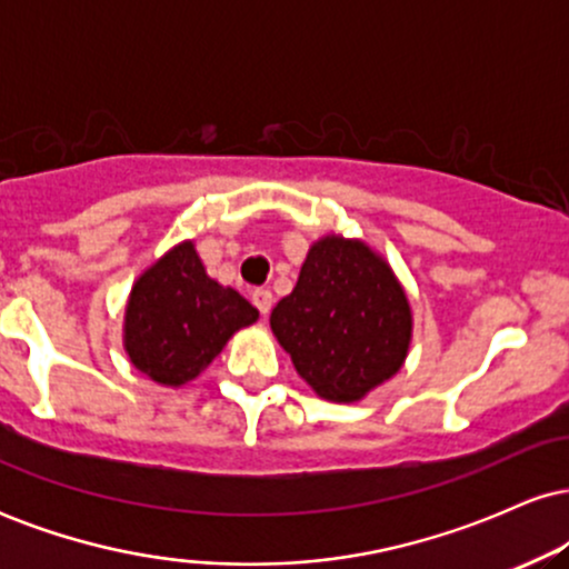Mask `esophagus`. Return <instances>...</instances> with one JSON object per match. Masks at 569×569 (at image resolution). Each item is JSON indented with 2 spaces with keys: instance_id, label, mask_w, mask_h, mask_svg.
I'll use <instances>...</instances> for the list:
<instances>
[{
  "instance_id": "1",
  "label": "esophagus",
  "mask_w": 569,
  "mask_h": 569,
  "mask_svg": "<svg viewBox=\"0 0 569 569\" xmlns=\"http://www.w3.org/2000/svg\"><path fill=\"white\" fill-rule=\"evenodd\" d=\"M251 299H253V305L259 307V312H262V316L267 318V312H270V307H272V291L270 289H257L251 293Z\"/></svg>"
}]
</instances>
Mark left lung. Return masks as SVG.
I'll list each match as a JSON object with an SVG mask.
<instances>
[{
    "label": "left lung",
    "instance_id": "left-lung-1",
    "mask_svg": "<svg viewBox=\"0 0 569 569\" xmlns=\"http://www.w3.org/2000/svg\"><path fill=\"white\" fill-rule=\"evenodd\" d=\"M270 329L318 396L356 403L407 361L411 307L380 253L358 238L323 234L272 310Z\"/></svg>",
    "mask_w": 569,
    "mask_h": 569
}]
</instances>
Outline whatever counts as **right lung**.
<instances>
[{
	"mask_svg": "<svg viewBox=\"0 0 569 569\" xmlns=\"http://www.w3.org/2000/svg\"><path fill=\"white\" fill-rule=\"evenodd\" d=\"M259 318V310L202 267L192 240L141 272L130 289L122 345L149 380L181 388L224 350L234 331Z\"/></svg>",
	"mask_w": 569,
	"mask_h": 569,
	"instance_id": "obj_1",
	"label": "right lung"
}]
</instances>
